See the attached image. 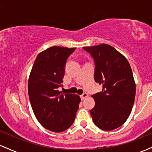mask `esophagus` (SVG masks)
Segmentation results:
<instances>
[{"label": "esophagus", "mask_w": 152, "mask_h": 152, "mask_svg": "<svg viewBox=\"0 0 152 152\" xmlns=\"http://www.w3.org/2000/svg\"><path fill=\"white\" fill-rule=\"evenodd\" d=\"M88 94H86V93H83V94H82V95L81 96V99H84L85 98H86V97H88Z\"/></svg>", "instance_id": "1"}]
</instances>
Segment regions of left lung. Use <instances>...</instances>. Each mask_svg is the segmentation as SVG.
<instances>
[{
	"instance_id": "1",
	"label": "left lung",
	"mask_w": 152,
	"mask_h": 152,
	"mask_svg": "<svg viewBox=\"0 0 152 152\" xmlns=\"http://www.w3.org/2000/svg\"><path fill=\"white\" fill-rule=\"evenodd\" d=\"M95 62L94 79L102 91L92 95L96 105L90 111L94 123L102 130L111 131L126 122L133 107L136 84L129 63L110 45L83 47Z\"/></svg>"
}]
</instances>
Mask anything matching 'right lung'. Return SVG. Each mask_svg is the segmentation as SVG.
<instances>
[{
	"label": "right lung",
	"mask_w": 152,
	"mask_h": 152,
	"mask_svg": "<svg viewBox=\"0 0 152 152\" xmlns=\"http://www.w3.org/2000/svg\"><path fill=\"white\" fill-rule=\"evenodd\" d=\"M75 49L55 46L41 52L29 76L28 91L35 116L53 132H64L73 124L81 102L79 96L58 89L62 86L66 60Z\"/></svg>",
	"instance_id": "add662e5"
}]
</instances>
